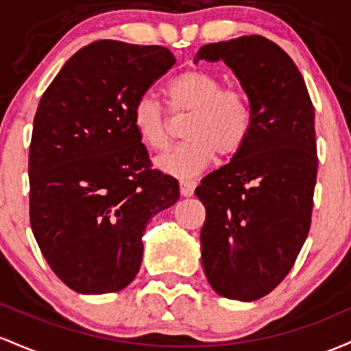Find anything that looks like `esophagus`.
<instances>
[{"instance_id": "1", "label": "esophagus", "mask_w": 351, "mask_h": 351, "mask_svg": "<svg viewBox=\"0 0 351 351\" xmlns=\"http://www.w3.org/2000/svg\"><path fill=\"white\" fill-rule=\"evenodd\" d=\"M179 186H180V194H182L184 197H191L192 194H194L197 182L191 179H184V180H180Z\"/></svg>"}]
</instances>
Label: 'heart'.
<instances>
[{
  "label": "heart",
  "mask_w": 351,
  "mask_h": 351,
  "mask_svg": "<svg viewBox=\"0 0 351 351\" xmlns=\"http://www.w3.org/2000/svg\"><path fill=\"white\" fill-rule=\"evenodd\" d=\"M172 112H191L184 125L182 144L157 159V167L176 177H191L210 165L215 156L230 159L249 139L252 104L245 90L223 88L217 74L192 68L165 86ZM137 136L147 147L164 151L169 145V116L160 102L144 96L132 109Z\"/></svg>",
  "instance_id": "b5f03b06"
}]
</instances>
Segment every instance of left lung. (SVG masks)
<instances>
[{"label": "left lung", "mask_w": 351, "mask_h": 351, "mask_svg": "<svg viewBox=\"0 0 351 351\" xmlns=\"http://www.w3.org/2000/svg\"><path fill=\"white\" fill-rule=\"evenodd\" d=\"M199 59H222L237 74L254 117L239 154L195 189L206 206L202 265L219 295L258 300L292 270L312 223L315 109L297 66L270 39L210 43Z\"/></svg>", "instance_id": "1"}]
</instances>
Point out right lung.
Here are the masks:
<instances>
[{"label": "right lung", "instance_id": "obj_1", "mask_svg": "<svg viewBox=\"0 0 351 351\" xmlns=\"http://www.w3.org/2000/svg\"><path fill=\"white\" fill-rule=\"evenodd\" d=\"M164 46L99 39L45 90L29 145V222L41 254L77 293L134 280L149 219L179 199L174 177L152 169L132 109L174 66Z\"/></svg>", "mask_w": 351, "mask_h": 351}]
</instances>
